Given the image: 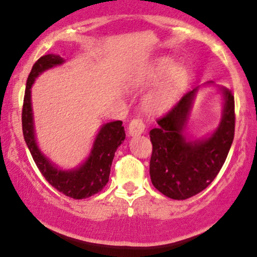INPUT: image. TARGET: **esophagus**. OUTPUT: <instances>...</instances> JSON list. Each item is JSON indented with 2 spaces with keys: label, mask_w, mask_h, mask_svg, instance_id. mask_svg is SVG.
<instances>
[{
  "label": "esophagus",
  "mask_w": 257,
  "mask_h": 257,
  "mask_svg": "<svg viewBox=\"0 0 257 257\" xmlns=\"http://www.w3.org/2000/svg\"><path fill=\"white\" fill-rule=\"evenodd\" d=\"M144 131H146V124H144V121L141 118L133 119L131 124H129V134L132 137L139 136V134L144 133Z\"/></svg>",
  "instance_id": "esophagus-1"
}]
</instances>
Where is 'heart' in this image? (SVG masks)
<instances>
[{"instance_id": "heart-1", "label": "heart", "mask_w": 257, "mask_h": 257, "mask_svg": "<svg viewBox=\"0 0 257 257\" xmlns=\"http://www.w3.org/2000/svg\"><path fill=\"white\" fill-rule=\"evenodd\" d=\"M157 80L144 98V108L153 114L163 113L178 99L188 83V75L182 66H173L171 59L161 57L146 71L143 83L149 85Z\"/></svg>"}]
</instances>
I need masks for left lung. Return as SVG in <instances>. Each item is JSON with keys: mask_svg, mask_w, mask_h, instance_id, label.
<instances>
[{"mask_svg": "<svg viewBox=\"0 0 257 257\" xmlns=\"http://www.w3.org/2000/svg\"><path fill=\"white\" fill-rule=\"evenodd\" d=\"M210 84V83H208ZM198 88L188 91L149 132L152 146L149 173L153 186L172 200H187L207 188L222 168L235 136V99L221 88L223 111L211 137L188 141L183 132Z\"/></svg>", "mask_w": 257, "mask_h": 257, "instance_id": "1", "label": "left lung"}]
</instances>
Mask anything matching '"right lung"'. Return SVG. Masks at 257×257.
<instances>
[{"label": "right lung", "mask_w": 257, "mask_h": 257, "mask_svg": "<svg viewBox=\"0 0 257 257\" xmlns=\"http://www.w3.org/2000/svg\"><path fill=\"white\" fill-rule=\"evenodd\" d=\"M65 60L59 55L49 54L40 57L34 64L27 78L26 90H25L24 106H22V132L27 147L37 168L41 172L47 182L54 188L64 193L65 196L75 200H83L95 195L105 187L109 181L111 162L116 148L125 139V132L121 125L123 121L115 120L101 125L90 156L80 167L70 171H64L55 166L47 157L41 153L35 138L34 115L31 105V86L35 79L42 71L51 69L56 65H61Z\"/></svg>", "instance_id": "obj_1"}]
</instances>
